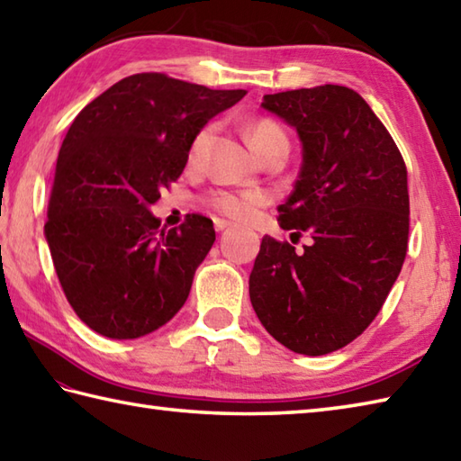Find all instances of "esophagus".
<instances>
[{"instance_id":"esophagus-1","label":"esophagus","mask_w":461,"mask_h":461,"mask_svg":"<svg viewBox=\"0 0 461 461\" xmlns=\"http://www.w3.org/2000/svg\"><path fill=\"white\" fill-rule=\"evenodd\" d=\"M213 225H215V230H218V231H223L225 228H230V221L228 220H220V218H215L213 220Z\"/></svg>"}]
</instances>
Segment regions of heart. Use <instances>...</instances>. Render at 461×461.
I'll list each match as a JSON object with an SVG mask.
<instances>
[{
    "instance_id": "heart-1",
    "label": "heart",
    "mask_w": 461,
    "mask_h": 461,
    "mask_svg": "<svg viewBox=\"0 0 461 461\" xmlns=\"http://www.w3.org/2000/svg\"><path fill=\"white\" fill-rule=\"evenodd\" d=\"M213 125H203V128L194 135L192 146H189V159L200 158L203 146L210 140ZM248 138L251 146L259 153L261 158L274 149H290V138L285 130L276 120L261 117L254 125H249ZM203 202L221 215L236 220H246L254 213L258 207L269 202L267 194L259 189H213V192L203 197Z\"/></svg>"
}]
</instances>
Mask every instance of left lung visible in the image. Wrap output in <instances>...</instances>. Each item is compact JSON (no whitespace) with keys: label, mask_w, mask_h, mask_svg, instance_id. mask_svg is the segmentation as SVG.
Instances as JSON below:
<instances>
[{"label":"left lung","mask_w":461,"mask_h":461,"mask_svg":"<svg viewBox=\"0 0 461 461\" xmlns=\"http://www.w3.org/2000/svg\"><path fill=\"white\" fill-rule=\"evenodd\" d=\"M294 125L303 164L279 225L310 246L264 236L249 300L269 336L303 356L331 354L367 330L398 279L410 233L408 169L357 92L318 86L264 95Z\"/></svg>","instance_id":"obj_1"}]
</instances>
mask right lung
I'll list each match as a JSON object with an SVG mask.
<instances>
[{
	"label": "right lung",
	"instance_id": "1",
	"mask_svg": "<svg viewBox=\"0 0 461 461\" xmlns=\"http://www.w3.org/2000/svg\"><path fill=\"white\" fill-rule=\"evenodd\" d=\"M243 95L149 71L117 81L69 125L45 240L61 290L87 328L141 338L185 303L215 241L213 223L187 213L166 230L148 207L182 176L194 135Z\"/></svg>",
	"mask_w": 461,
	"mask_h": 461
}]
</instances>
